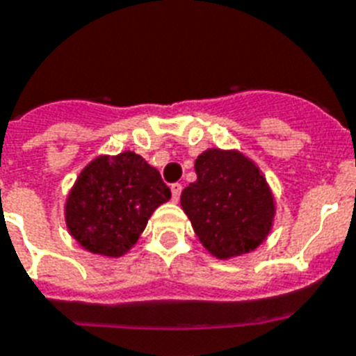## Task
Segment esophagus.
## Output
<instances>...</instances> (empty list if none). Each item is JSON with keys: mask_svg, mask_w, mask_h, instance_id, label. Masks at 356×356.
I'll list each match as a JSON object with an SVG mask.
<instances>
[{"mask_svg": "<svg viewBox=\"0 0 356 356\" xmlns=\"http://www.w3.org/2000/svg\"><path fill=\"white\" fill-rule=\"evenodd\" d=\"M170 190H172V199H173V201H179V197H181V192H183V184L173 183L172 186H170Z\"/></svg>", "mask_w": 356, "mask_h": 356, "instance_id": "34e87169", "label": "esophagus"}]
</instances>
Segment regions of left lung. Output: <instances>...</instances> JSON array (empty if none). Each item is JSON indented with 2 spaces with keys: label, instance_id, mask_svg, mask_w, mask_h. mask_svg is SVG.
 I'll list each match as a JSON object with an SVG mask.
<instances>
[{
  "label": "left lung",
  "instance_id": "obj_1",
  "mask_svg": "<svg viewBox=\"0 0 356 356\" xmlns=\"http://www.w3.org/2000/svg\"><path fill=\"white\" fill-rule=\"evenodd\" d=\"M195 172L197 181L184 188L181 204L202 246L219 259L255 250L275 213L259 168L237 152L213 148L197 157Z\"/></svg>",
  "mask_w": 356,
  "mask_h": 356
}]
</instances>
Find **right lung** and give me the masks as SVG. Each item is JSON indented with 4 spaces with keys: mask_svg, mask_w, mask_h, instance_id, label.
I'll use <instances>...</instances> for the list:
<instances>
[{
    "mask_svg": "<svg viewBox=\"0 0 356 356\" xmlns=\"http://www.w3.org/2000/svg\"><path fill=\"white\" fill-rule=\"evenodd\" d=\"M172 197L161 173L134 152L99 157L67 201V226L85 250L119 257L137 243L157 206Z\"/></svg>",
    "mask_w": 356,
    "mask_h": 356,
    "instance_id": "obj_1",
    "label": "right lung"
}]
</instances>
